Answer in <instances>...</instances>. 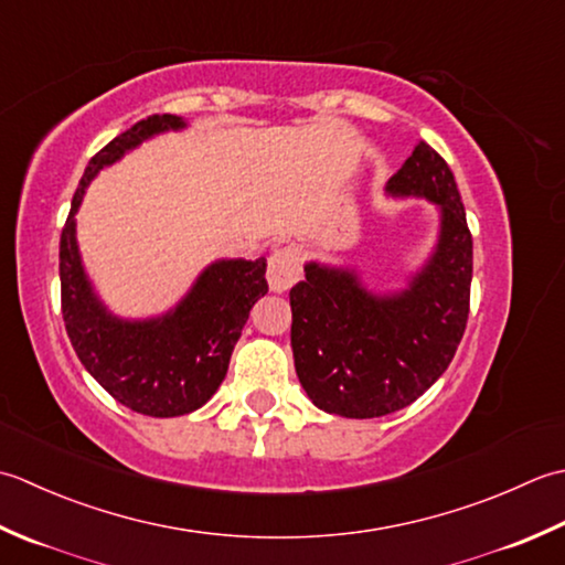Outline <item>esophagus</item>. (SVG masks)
Instances as JSON below:
<instances>
[{
	"mask_svg": "<svg viewBox=\"0 0 565 565\" xmlns=\"http://www.w3.org/2000/svg\"><path fill=\"white\" fill-rule=\"evenodd\" d=\"M266 278L273 292L280 295L290 290L299 278V258L295 256V250H287V248L275 250L268 260Z\"/></svg>",
	"mask_w": 565,
	"mask_h": 565,
	"instance_id": "esophagus-1",
	"label": "esophagus"
}]
</instances>
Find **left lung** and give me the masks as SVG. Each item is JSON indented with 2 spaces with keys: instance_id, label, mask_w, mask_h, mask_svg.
I'll use <instances>...</instances> for the list:
<instances>
[{
  "instance_id": "8db88e82",
  "label": "left lung",
  "mask_w": 565,
  "mask_h": 565,
  "mask_svg": "<svg viewBox=\"0 0 565 565\" xmlns=\"http://www.w3.org/2000/svg\"><path fill=\"white\" fill-rule=\"evenodd\" d=\"M393 200H427L439 212L429 256L393 290H375L355 266L307 260L290 290L292 355L315 407L347 419L385 417L444 375L463 339L473 280V238L454 172L419 141L387 180Z\"/></svg>"
}]
</instances>
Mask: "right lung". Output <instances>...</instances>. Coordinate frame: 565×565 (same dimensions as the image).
I'll list each match as a JSON object with an SVG mask.
<instances>
[{
	"label": "right lung",
	"instance_id": "right-lung-1",
	"mask_svg": "<svg viewBox=\"0 0 565 565\" xmlns=\"http://www.w3.org/2000/svg\"><path fill=\"white\" fill-rule=\"evenodd\" d=\"M188 119L153 114L119 134L89 160L61 234V299L65 331L87 373L146 417H182L212 399L253 305L268 292L266 258H216L163 315H114L92 285L77 244V210L99 170Z\"/></svg>",
	"mask_w": 565,
	"mask_h": 565
}]
</instances>
